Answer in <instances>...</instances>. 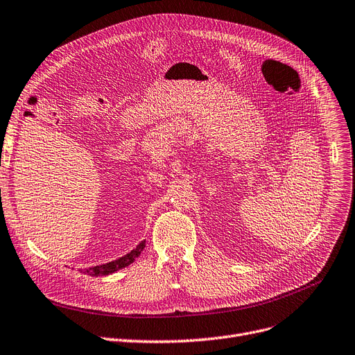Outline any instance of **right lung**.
I'll use <instances>...</instances> for the list:
<instances>
[{
	"instance_id": "obj_1",
	"label": "right lung",
	"mask_w": 355,
	"mask_h": 355,
	"mask_svg": "<svg viewBox=\"0 0 355 355\" xmlns=\"http://www.w3.org/2000/svg\"><path fill=\"white\" fill-rule=\"evenodd\" d=\"M145 248V241H142L139 245L136 246L135 250H132L129 254L120 257L119 259H114V261H110V263H105V264H101V266H96V267H89V268H85V270H80L81 272L84 274H88V275H92V277H97V275H109V274H113L121 268H125L128 266H130L133 261L141 255V252L144 251Z\"/></svg>"
}]
</instances>
